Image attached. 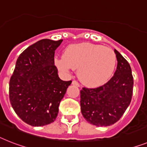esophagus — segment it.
Returning a JSON list of instances; mask_svg holds the SVG:
<instances>
[{
	"instance_id": "obj_1",
	"label": "esophagus",
	"mask_w": 147,
	"mask_h": 147,
	"mask_svg": "<svg viewBox=\"0 0 147 147\" xmlns=\"http://www.w3.org/2000/svg\"><path fill=\"white\" fill-rule=\"evenodd\" d=\"M72 85H74V86H76L79 87L80 86V84L78 83V82H76V80H74L72 82Z\"/></svg>"
}]
</instances>
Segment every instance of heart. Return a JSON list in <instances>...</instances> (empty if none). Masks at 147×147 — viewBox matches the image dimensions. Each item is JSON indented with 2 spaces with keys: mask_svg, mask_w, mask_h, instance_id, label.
Wrapping results in <instances>:
<instances>
[{
  "mask_svg": "<svg viewBox=\"0 0 147 147\" xmlns=\"http://www.w3.org/2000/svg\"><path fill=\"white\" fill-rule=\"evenodd\" d=\"M116 61L113 49L89 43L71 45L64 55L55 59L59 71L69 74L72 69H77L79 80L89 87L106 83L113 73Z\"/></svg>",
  "mask_w": 147,
  "mask_h": 147,
  "instance_id": "heart-1",
  "label": "heart"
}]
</instances>
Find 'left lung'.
Instances as JSON below:
<instances>
[{"instance_id":"1","label":"left lung","mask_w":147,"mask_h":147,"mask_svg":"<svg viewBox=\"0 0 147 147\" xmlns=\"http://www.w3.org/2000/svg\"><path fill=\"white\" fill-rule=\"evenodd\" d=\"M117 67L106 84L97 88H83L80 91L82 116L90 124L110 126L119 119L131 100L134 80L130 65L114 49Z\"/></svg>"}]
</instances>
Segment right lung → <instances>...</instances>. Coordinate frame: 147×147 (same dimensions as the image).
I'll use <instances>...</instances> for the list:
<instances>
[{"label":"right lung","instance_id":"add662e5","mask_svg":"<svg viewBox=\"0 0 147 147\" xmlns=\"http://www.w3.org/2000/svg\"><path fill=\"white\" fill-rule=\"evenodd\" d=\"M63 40L43 39L24 50L9 80V100L19 118L31 126L53 122L71 81L59 78L55 50Z\"/></svg>","mask_w":147,"mask_h":147}]
</instances>
